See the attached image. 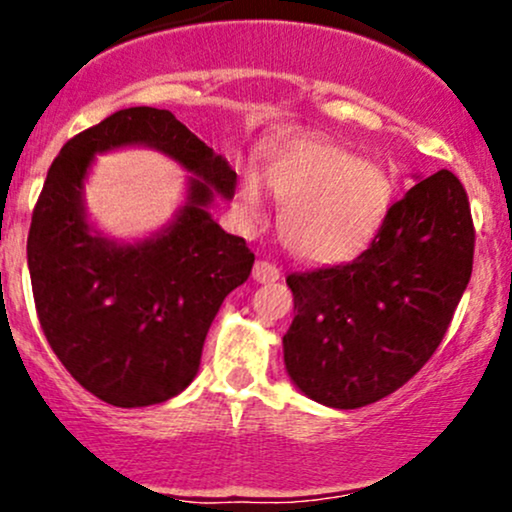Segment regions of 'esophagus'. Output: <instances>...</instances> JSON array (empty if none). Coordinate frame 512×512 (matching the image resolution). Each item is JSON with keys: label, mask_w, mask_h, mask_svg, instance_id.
Wrapping results in <instances>:
<instances>
[{"label": "esophagus", "mask_w": 512, "mask_h": 512, "mask_svg": "<svg viewBox=\"0 0 512 512\" xmlns=\"http://www.w3.org/2000/svg\"><path fill=\"white\" fill-rule=\"evenodd\" d=\"M252 279H255L257 284H272V281L279 279V269H276V264L272 262L257 260L255 267H252Z\"/></svg>", "instance_id": "34e87169"}]
</instances>
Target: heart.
Instances as JSON below:
<instances>
[{
	"mask_svg": "<svg viewBox=\"0 0 512 512\" xmlns=\"http://www.w3.org/2000/svg\"><path fill=\"white\" fill-rule=\"evenodd\" d=\"M264 180L276 202L284 204L281 240L308 262H342L358 255L380 231L395 197V180L385 166L320 139L276 151ZM236 204L243 221L255 223L264 216L255 175L240 182Z\"/></svg>",
	"mask_w": 512,
	"mask_h": 512,
	"instance_id": "heart-1",
	"label": "heart"
}]
</instances>
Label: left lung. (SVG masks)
Returning <instances> with one entry per match:
<instances>
[{
	"label": "left lung",
	"mask_w": 512,
	"mask_h": 512,
	"mask_svg": "<svg viewBox=\"0 0 512 512\" xmlns=\"http://www.w3.org/2000/svg\"><path fill=\"white\" fill-rule=\"evenodd\" d=\"M462 182L438 170L387 211L354 262L293 272L284 361L303 395L334 409L378 402L436 354L472 276Z\"/></svg>",
	"instance_id": "left-lung-1"
}]
</instances>
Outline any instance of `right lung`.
Here are the masks:
<instances>
[{
  "mask_svg": "<svg viewBox=\"0 0 512 512\" xmlns=\"http://www.w3.org/2000/svg\"><path fill=\"white\" fill-rule=\"evenodd\" d=\"M151 145L196 175L174 223L139 244L93 232L83 180L96 153ZM236 170L170 110L127 108L84 129L52 161L28 231V272L45 339L84 390L113 407L180 395L199 370L223 298L250 276L243 238L211 219Z\"/></svg>",
  "mask_w": 512,
  "mask_h": 512,
  "instance_id": "add662e5",
  "label": "right lung"
}]
</instances>
